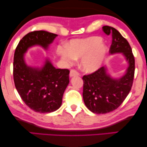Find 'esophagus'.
Masks as SVG:
<instances>
[{
    "mask_svg": "<svg viewBox=\"0 0 147 147\" xmlns=\"http://www.w3.org/2000/svg\"><path fill=\"white\" fill-rule=\"evenodd\" d=\"M79 72L76 70V69H72L70 70V73H69V76L70 77H74L76 76H79Z\"/></svg>",
    "mask_w": 147,
    "mask_h": 147,
    "instance_id": "esophagus-1",
    "label": "esophagus"
}]
</instances>
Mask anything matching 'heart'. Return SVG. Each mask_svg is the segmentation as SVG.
Masks as SVG:
<instances>
[{"mask_svg": "<svg viewBox=\"0 0 147 147\" xmlns=\"http://www.w3.org/2000/svg\"><path fill=\"white\" fill-rule=\"evenodd\" d=\"M102 42V38L98 36L73 40L69 46L59 47L57 53L68 64L74 63L77 58L82 57L81 66L83 69L88 72L94 71L102 66L107 54V47Z\"/></svg>", "mask_w": 147, "mask_h": 147, "instance_id": "obj_1", "label": "heart"}]
</instances>
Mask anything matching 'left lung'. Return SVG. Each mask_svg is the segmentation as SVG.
I'll list each match as a JSON object with an SVG mask.
<instances>
[{"label": "left lung", "mask_w": 147, "mask_h": 147, "mask_svg": "<svg viewBox=\"0 0 147 147\" xmlns=\"http://www.w3.org/2000/svg\"><path fill=\"white\" fill-rule=\"evenodd\" d=\"M102 29L112 36L109 53H122L129 66L126 74L119 79L111 78L105 66L83 77L84 102L90 111L96 114L111 112L122 104L131 90L135 73V59L128 41L113 27L103 26Z\"/></svg>", "instance_id": "obj_1"}]
</instances>
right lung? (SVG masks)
<instances>
[{
    "instance_id": "obj_1",
    "label": "right lung",
    "mask_w": 147,
    "mask_h": 147,
    "mask_svg": "<svg viewBox=\"0 0 147 147\" xmlns=\"http://www.w3.org/2000/svg\"><path fill=\"white\" fill-rule=\"evenodd\" d=\"M57 36L47 31H32L19 41L14 53L13 75L16 88L25 104L38 113L53 112L61 106L63 94L69 82V70L55 68L48 60L41 68L28 66L24 54L35 45L47 49Z\"/></svg>"
}]
</instances>
